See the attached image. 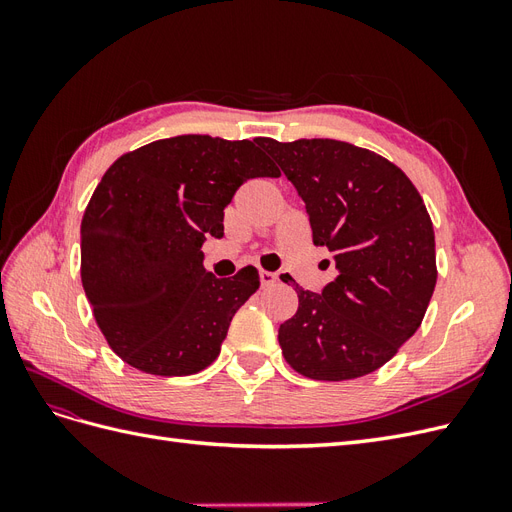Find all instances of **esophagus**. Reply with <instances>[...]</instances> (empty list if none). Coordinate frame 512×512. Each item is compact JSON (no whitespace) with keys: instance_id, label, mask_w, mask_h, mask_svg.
<instances>
[{"instance_id":"obj_1","label":"esophagus","mask_w":512,"mask_h":512,"mask_svg":"<svg viewBox=\"0 0 512 512\" xmlns=\"http://www.w3.org/2000/svg\"><path fill=\"white\" fill-rule=\"evenodd\" d=\"M258 280H260V286H271V284H275L277 275L271 273V271H260L258 273Z\"/></svg>"}]
</instances>
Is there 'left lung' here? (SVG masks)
I'll return each instance as SVG.
<instances>
[{
  "instance_id": "obj_1",
  "label": "left lung",
  "mask_w": 512,
  "mask_h": 512,
  "mask_svg": "<svg viewBox=\"0 0 512 512\" xmlns=\"http://www.w3.org/2000/svg\"><path fill=\"white\" fill-rule=\"evenodd\" d=\"M305 203L314 245L337 275L303 290L280 327L286 361L314 380H352L391 361L421 327L436 288V239L421 194L378 153L333 138L256 141ZM331 265L329 260H324Z\"/></svg>"
}]
</instances>
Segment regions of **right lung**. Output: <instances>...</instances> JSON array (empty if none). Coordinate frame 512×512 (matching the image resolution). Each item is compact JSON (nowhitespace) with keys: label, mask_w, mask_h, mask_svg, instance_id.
I'll use <instances>...</instances> for the list:
<instances>
[{"label":"right lung","mask_w":512,"mask_h":512,"mask_svg":"<svg viewBox=\"0 0 512 512\" xmlns=\"http://www.w3.org/2000/svg\"><path fill=\"white\" fill-rule=\"evenodd\" d=\"M280 177L252 141L183 134L106 170L81 222V277L108 346L153 376H190L220 354L258 271L220 280L203 267L224 207L247 179Z\"/></svg>","instance_id":"1"}]
</instances>
